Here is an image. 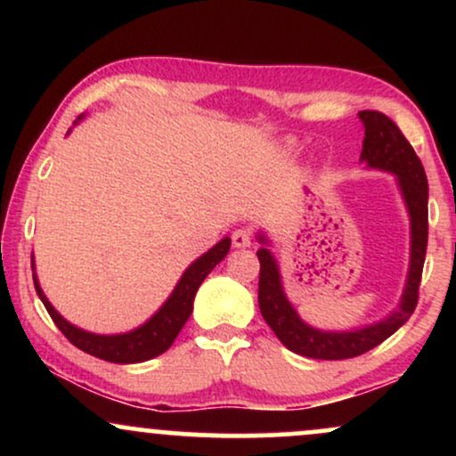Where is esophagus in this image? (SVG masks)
Masks as SVG:
<instances>
[{
    "label": "esophagus",
    "mask_w": 456,
    "mask_h": 456,
    "mask_svg": "<svg viewBox=\"0 0 456 456\" xmlns=\"http://www.w3.org/2000/svg\"><path fill=\"white\" fill-rule=\"evenodd\" d=\"M232 244L235 246V248H246V246L253 244V233L244 227L235 229V232L232 233Z\"/></svg>",
    "instance_id": "34e87169"
}]
</instances>
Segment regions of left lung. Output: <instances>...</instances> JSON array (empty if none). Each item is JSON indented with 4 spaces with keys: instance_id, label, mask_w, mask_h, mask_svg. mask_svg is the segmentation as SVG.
Instances as JSON below:
<instances>
[{
    "instance_id": "obj_1",
    "label": "left lung",
    "mask_w": 456,
    "mask_h": 456,
    "mask_svg": "<svg viewBox=\"0 0 456 456\" xmlns=\"http://www.w3.org/2000/svg\"><path fill=\"white\" fill-rule=\"evenodd\" d=\"M364 124V141L360 160L373 169L390 171L396 175L401 186V195L405 199L407 212L411 223V257L410 274H407L405 291L401 305L392 315L381 319L379 323L366 326L352 332H323L311 328L289 305L282 291L279 265L268 248H259V311L272 332L291 352L315 360H345L362 355L369 349L378 347L390 334H395L418 305V289H420L422 265H425L427 240H428V184L425 167L420 159L401 133L399 126L379 111H360ZM259 242H265V235H257Z\"/></svg>"
}]
</instances>
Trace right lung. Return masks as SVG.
Wrapping results in <instances>:
<instances>
[{
  "instance_id": "obj_1",
  "label": "right lung",
  "mask_w": 456,
  "mask_h": 456,
  "mask_svg": "<svg viewBox=\"0 0 456 456\" xmlns=\"http://www.w3.org/2000/svg\"><path fill=\"white\" fill-rule=\"evenodd\" d=\"M229 246H232V240L224 238L216 246H212L208 253H203L197 261H192V264L188 265V270L182 274L180 282L175 285L174 294L167 297L165 305L159 308V313H156L154 317H150L143 326L130 330L126 334H92L72 326V323H68L66 319L51 306V302L46 300V296L38 285V279H36L34 274L36 294L43 300L45 308L49 311L55 326L61 330V334H64L75 347L81 349V352L96 355V358L115 364L145 362V360L156 358V355L167 352V349L174 345L175 337L180 334V330L184 328L188 317H191L192 300H195L199 285H201L203 279H206L214 268H216V264H221L224 259V255L229 253ZM31 268H34V265H31Z\"/></svg>"
}]
</instances>
